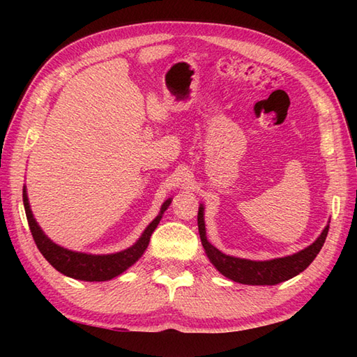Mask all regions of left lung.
I'll use <instances>...</instances> for the list:
<instances>
[{
	"label": "left lung",
	"mask_w": 357,
	"mask_h": 357,
	"mask_svg": "<svg viewBox=\"0 0 357 357\" xmlns=\"http://www.w3.org/2000/svg\"><path fill=\"white\" fill-rule=\"evenodd\" d=\"M198 229L202 247L206 250L207 257L210 262L215 265L219 273H222L225 278H229L234 282L245 284V285H276L294 278L296 275L304 271L310 264L314 261L317 253L325 242V238L328 234L330 225L325 227L322 230L321 236L317 238L312 245L301 250V252L285 256V257H276V259L270 261H250V259H241V257H234L224 255L219 252L216 247H213L207 241L206 236V224H204V206L201 204L198 211Z\"/></svg>",
	"instance_id": "8db88e82"
}]
</instances>
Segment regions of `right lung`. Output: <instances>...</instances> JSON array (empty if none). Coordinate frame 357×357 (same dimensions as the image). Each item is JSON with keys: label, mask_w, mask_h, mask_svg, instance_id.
<instances>
[{"label": "right lung", "mask_w": 357, "mask_h": 357, "mask_svg": "<svg viewBox=\"0 0 357 357\" xmlns=\"http://www.w3.org/2000/svg\"><path fill=\"white\" fill-rule=\"evenodd\" d=\"M22 202H24L27 222L30 231H32L35 244L52 267L73 279L87 280V282H102V280H110L119 276L121 273H124L128 267H132L144 255L150 242L151 233L155 231L159 221H161L164 211L169 208L172 199L169 198L162 204L159 215L149 224L147 229L141 234V238L132 247L112 255H87L72 252V250L56 245L55 242L45 236L41 227L38 225L36 219L33 218L32 210H30L26 185L22 188Z\"/></svg>", "instance_id": "1"}]
</instances>
